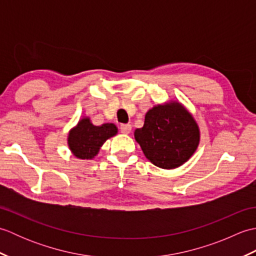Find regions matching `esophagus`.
I'll return each instance as SVG.
<instances>
[{"instance_id":"esophagus-1","label":"esophagus","mask_w":256,"mask_h":256,"mask_svg":"<svg viewBox=\"0 0 256 256\" xmlns=\"http://www.w3.org/2000/svg\"><path fill=\"white\" fill-rule=\"evenodd\" d=\"M120 130H121V132L123 134H130V132L132 131V125L131 124H121V126H120Z\"/></svg>"}]
</instances>
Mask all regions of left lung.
I'll return each mask as SVG.
<instances>
[{"instance_id": "1", "label": "left lung", "mask_w": 256, "mask_h": 256, "mask_svg": "<svg viewBox=\"0 0 256 256\" xmlns=\"http://www.w3.org/2000/svg\"><path fill=\"white\" fill-rule=\"evenodd\" d=\"M146 158L162 170L184 164L198 148L200 130L180 102L170 101L146 112L143 128L134 132Z\"/></svg>"}]
</instances>
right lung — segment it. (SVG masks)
<instances>
[{
  "instance_id": "obj_1",
  "label": "right lung",
  "mask_w": 256,
  "mask_h": 256,
  "mask_svg": "<svg viewBox=\"0 0 256 256\" xmlns=\"http://www.w3.org/2000/svg\"><path fill=\"white\" fill-rule=\"evenodd\" d=\"M118 134V128L113 123L94 125L90 118L84 116L69 131L68 146L74 157L79 160H92L99 153L102 145Z\"/></svg>"
}]
</instances>
